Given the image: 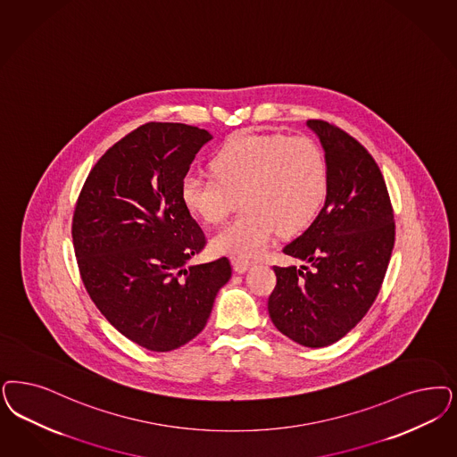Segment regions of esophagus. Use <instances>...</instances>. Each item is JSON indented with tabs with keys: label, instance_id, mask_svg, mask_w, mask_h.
Masks as SVG:
<instances>
[{
	"label": "esophagus",
	"instance_id": "34e87169",
	"mask_svg": "<svg viewBox=\"0 0 457 457\" xmlns=\"http://www.w3.org/2000/svg\"><path fill=\"white\" fill-rule=\"evenodd\" d=\"M231 263H233V268L237 273H246L252 267V263L248 260H243V258H233Z\"/></svg>",
	"mask_w": 457,
	"mask_h": 457
}]
</instances>
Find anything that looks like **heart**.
I'll list each match as a JSON object with an SVG mask.
<instances>
[{"mask_svg":"<svg viewBox=\"0 0 457 457\" xmlns=\"http://www.w3.org/2000/svg\"><path fill=\"white\" fill-rule=\"evenodd\" d=\"M212 177L186 173L180 199L205 224H220L237 207L243 212L220 229L211 246L235 258L263 254L273 235L292 237L314 220L328 194V167L311 138L243 135L212 158Z\"/></svg>","mask_w":457,"mask_h":457,"instance_id":"1","label":"heart"}]
</instances>
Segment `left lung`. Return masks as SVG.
I'll use <instances>...</instances> for the list:
<instances>
[{"mask_svg": "<svg viewBox=\"0 0 457 457\" xmlns=\"http://www.w3.org/2000/svg\"><path fill=\"white\" fill-rule=\"evenodd\" d=\"M324 148L326 203L314 222L284 248L300 268L273 267L268 314L305 347L345 337L377 299L395 243L394 211L377 162L361 143L328 121L309 120Z\"/></svg>", "mask_w": 457, "mask_h": 457, "instance_id": "1", "label": "left lung"}]
</instances>
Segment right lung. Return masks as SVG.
<instances>
[{
  "mask_svg": "<svg viewBox=\"0 0 457 457\" xmlns=\"http://www.w3.org/2000/svg\"><path fill=\"white\" fill-rule=\"evenodd\" d=\"M212 135L146 123L97 160L80 190L72 239L87 294L118 331L150 351L187 345L231 278L224 256L186 267L204 248L180 180Z\"/></svg>",
  "mask_w": 457,
  "mask_h": 457,
  "instance_id": "add662e5",
  "label": "right lung"
}]
</instances>
